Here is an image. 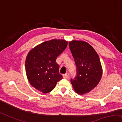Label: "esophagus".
<instances>
[{
	"label": "esophagus",
	"instance_id": "esophagus-1",
	"mask_svg": "<svg viewBox=\"0 0 122 122\" xmlns=\"http://www.w3.org/2000/svg\"><path fill=\"white\" fill-rule=\"evenodd\" d=\"M63 78H65V79H67V78H68V77H69V76H68V74H67V73L63 75Z\"/></svg>",
	"mask_w": 122,
	"mask_h": 122
}]
</instances>
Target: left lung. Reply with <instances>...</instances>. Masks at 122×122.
Instances as JSON below:
<instances>
[{
  "label": "left lung",
  "instance_id": "1",
  "mask_svg": "<svg viewBox=\"0 0 122 122\" xmlns=\"http://www.w3.org/2000/svg\"><path fill=\"white\" fill-rule=\"evenodd\" d=\"M69 47L77 70L76 76L71 79V82L79 95L87 93L95 88L102 77L99 56L91 45L83 41H72Z\"/></svg>",
  "mask_w": 122,
  "mask_h": 122
}]
</instances>
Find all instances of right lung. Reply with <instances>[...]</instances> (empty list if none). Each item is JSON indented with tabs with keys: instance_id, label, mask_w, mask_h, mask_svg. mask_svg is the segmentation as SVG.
Listing matches in <instances>:
<instances>
[{
	"instance_id": "add662e5",
	"label": "right lung",
	"mask_w": 122,
	"mask_h": 122,
	"mask_svg": "<svg viewBox=\"0 0 122 122\" xmlns=\"http://www.w3.org/2000/svg\"><path fill=\"white\" fill-rule=\"evenodd\" d=\"M67 46L66 41L53 39L42 42L29 52L25 61L27 77L37 90L49 93L62 79L56 61Z\"/></svg>"
}]
</instances>
